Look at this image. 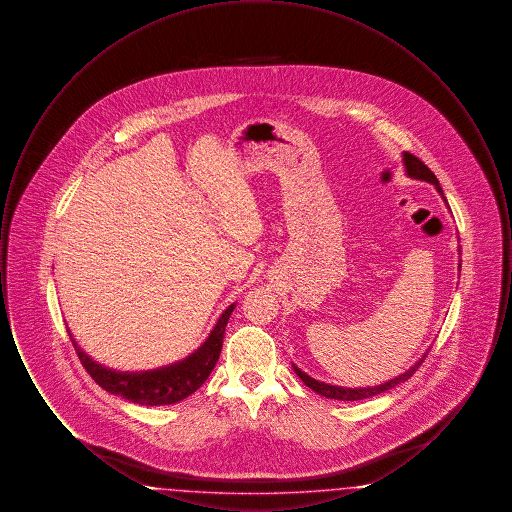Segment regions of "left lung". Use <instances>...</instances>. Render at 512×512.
<instances>
[{"label": "left lung", "instance_id": "obj_1", "mask_svg": "<svg viewBox=\"0 0 512 512\" xmlns=\"http://www.w3.org/2000/svg\"><path fill=\"white\" fill-rule=\"evenodd\" d=\"M403 165H405V174H407L409 178L422 180V182H428V184H434V188L438 190V194L443 197V190H441V186H439L436 174L430 171L418 157H414V155L405 151V153H403ZM443 201H445V205H447V199H445V197H443ZM447 207H449V205H447ZM459 255H461V247H459ZM459 270H461V261H459ZM426 355H428V351H426L409 370H405L403 374L391 378V380L384 382V384L366 386V388L332 386V384H326V382H320V380L311 378V376H309L307 372H303L299 366H292L293 370H295V374L303 380V384H305L307 388H311L315 393H318V395H322V397H326V399H338V401H361V399H368V397H374V395H380V393H384V391L391 390V388H395L397 384L407 382V380L413 376L414 372L418 370V366L422 365V361L426 359Z\"/></svg>", "mask_w": 512, "mask_h": 512}]
</instances>
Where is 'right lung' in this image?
<instances>
[{
	"instance_id": "1",
	"label": "right lung",
	"mask_w": 512,
	"mask_h": 512,
	"mask_svg": "<svg viewBox=\"0 0 512 512\" xmlns=\"http://www.w3.org/2000/svg\"><path fill=\"white\" fill-rule=\"evenodd\" d=\"M236 309V301L228 305L217 324L213 326L207 340L203 341L194 353L188 357L159 368L151 370H115L107 366L99 365L94 361L78 343L74 340L71 330L69 336L73 341L74 349L78 353V359L82 361L88 374L98 382L99 386L113 395H119L122 399L147 407H161V405H174L186 397H190L194 391L199 390L213 368L217 365L224 340V330L228 324V318Z\"/></svg>"
}]
</instances>
